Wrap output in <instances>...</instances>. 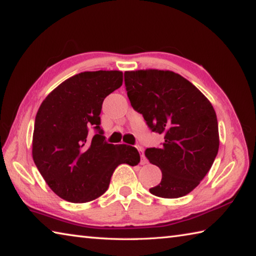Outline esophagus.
<instances>
[{
	"instance_id": "1",
	"label": "esophagus",
	"mask_w": 256,
	"mask_h": 256,
	"mask_svg": "<svg viewBox=\"0 0 256 256\" xmlns=\"http://www.w3.org/2000/svg\"><path fill=\"white\" fill-rule=\"evenodd\" d=\"M136 148H138V152H140V154H141V164H148V161H146V156H144V154H143V150H142V148H141L140 146H136Z\"/></svg>"
}]
</instances>
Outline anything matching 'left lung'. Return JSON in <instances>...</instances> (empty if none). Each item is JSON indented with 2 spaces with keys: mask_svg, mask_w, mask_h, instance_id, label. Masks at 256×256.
<instances>
[{
  "mask_svg": "<svg viewBox=\"0 0 256 256\" xmlns=\"http://www.w3.org/2000/svg\"><path fill=\"white\" fill-rule=\"evenodd\" d=\"M124 82L132 108L152 132L164 136L160 148L144 152L162 172L161 182L150 192L162 198L186 196L205 178L218 153L215 110L196 86L174 72H125Z\"/></svg>",
  "mask_w": 256,
  "mask_h": 256,
  "instance_id": "1",
  "label": "left lung"
}]
</instances>
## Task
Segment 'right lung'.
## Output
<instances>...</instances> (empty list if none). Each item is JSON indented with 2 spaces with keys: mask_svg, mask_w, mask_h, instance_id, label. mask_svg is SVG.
Masks as SVG:
<instances>
[{
  "mask_svg": "<svg viewBox=\"0 0 256 256\" xmlns=\"http://www.w3.org/2000/svg\"><path fill=\"white\" fill-rule=\"evenodd\" d=\"M122 82L118 70L80 72L60 84L40 105L32 156L51 190L64 200H94L108 189L116 166L140 162L136 148L108 143L100 126L105 97Z\"/></svg>",
  "mask_w": 256,
  "mask_h": 256,
  "instance_id": "add662e5",
  "label": "right lung"
}]
</instances>
